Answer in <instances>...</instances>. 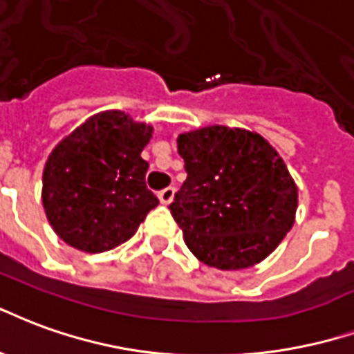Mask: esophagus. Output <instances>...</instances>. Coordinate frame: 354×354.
Segmentation results:
<instances>
[{
    "mask_svg": "<svg viewBox=\"0 0 354 354\" xmlns=\"http://www.w3.org/2000/svg\"><path fill=\"white\" fill-rule=\"evenodd\" d=\"M174 196H175V188L174 187H167L164 190H160L158 198L160 202L164 203V205H169V203L174 202Z\"/></svg>",
    "mask_w": 354,
    "mask_h": 354,
    "instance_id": "34e87169",
    "label": "esophagus"
}]
</instances>
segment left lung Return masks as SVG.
<instances>
[{
  "label": "left lung",
  "instance_id": "obj_1",
  "mask_svg": "<svg viewBox=\"0 0 354 354\" xmlns=\"http://www.w3.org/2000/svg\"><path fill=\"white\" fill-rule=\"evenodd\" d=\"M187 180L169 211L203 264L245 270L270 257L292 228L298 187L257 131L205 126L180 133Z\"/></svg>",
  "mask_w": 354,
  "mask_h": 354
}]
</instances>
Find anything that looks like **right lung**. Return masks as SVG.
<instances>
[{
	"label": "right lung",
	"instance_id": "1",
	"mask_svg": "<svg viewBox=\"0 0 354 354\" xmlns=\"http://www.w3.org/2000/svg\"><path fill=\"white\" fill-rule=\"evenodd\" d=\"M152 126L122 111L92 115L62 139L43 169V207L56 236L82 252L128 241L158 198L145 185L141 152Z\"/></svg>",
	"mask_w": 354,
	"mask_h": 354
}]
</instances>
